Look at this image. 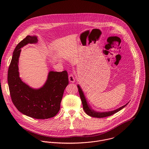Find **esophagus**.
I'll return each instance as SVG.
<instances>
[{
	"instance_id": "34e87169",
	"label": "esophagus",
	"mask_w": 149,
	"mask_h": 149,
	"mask_svg": "<svg viewBox=\"0 0 149 149\" xmlns=\"http://www.w3.org/2000/svg\"><path fill=\"white\" fill-rule=\"evenodd\" d=\"M69 81L70 83H74L75 81V78L73 74H70L69 75Z\"/></svg>"
}]
</instances>
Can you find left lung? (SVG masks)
Segmentation results:
<instances>
[{
    "mask_svg": "<svg viewBox=\"0 0 149 149\" xmlns=\"http://www.w3.org/2000/svg\"><path fill=\"white\" fill-rule=\"evenodd\" d=\"M78 87V89H79V92L80 94V96L81 100V102L83 106V109L85 112V113L88 115L92 117H95V118H104V117H107L109 116H111L116 112H118V111H119L120 110H121L122 109H123L127 105L128 103L126 104H125L123 106L115 110L112 111H108V112H96L94 110H93L91 107L89 106V105L87 103L86 100L85 99V96L84 95L83 92L82 91V89H81L80 86L79 85H77Z\"/></svg>",
    "mask_w": 149,
    "mask_h": 149,
    "instance_id": "8db88e82",
    "label": "left lung"
}]
</instances>
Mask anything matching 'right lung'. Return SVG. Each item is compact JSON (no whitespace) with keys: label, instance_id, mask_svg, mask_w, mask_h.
Here are the masks:
<instances>
[{"label":"right lung","instance_id":"right-lung-1","mask_svg":"<svg viewBox=\"0 0 149 149\" xmlns=\"http://www.w3.org/2000/svg\"><path fill=\"white\" fill-rule=\"evenodd\" d=\"M37 41V37L27 36L17 45L8 68L7 80L12 102L17 109L29 117L44 119L58 113L69 81L66 70L49 72L46 82L38 89H33L22 81L18 72L21 48Z\"/></svg>","mask_w":149,"mask_h":149}]
</instances>
